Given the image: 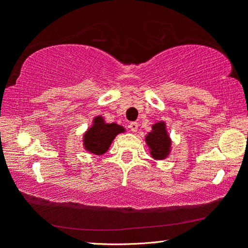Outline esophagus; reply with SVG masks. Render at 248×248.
Returning a JSON list of instances; mask_svg holds the SVG:
<instances>
[{"label": "esophagus", "mask_w": 248, "mask_h": 248, "mask_svg": "<svg viewBox=\"0 0 248 248\" xmlns=\"http://www.w3.org/2000/svg\"><path fill=\"white\" fill-rule=\"evenodd\" d=\"M138 127H139V124L138 123H130V124H129V128H130V130H131L132 132H137L138 131Z\"/></svg>", "instance_id": "obj_1"}]
</instances>
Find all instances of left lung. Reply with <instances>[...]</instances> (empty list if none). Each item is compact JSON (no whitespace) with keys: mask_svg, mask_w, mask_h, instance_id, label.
Segmentation results:
<instances>
[{"mask_svg":"<svg viewBox=\"0 0 248 248\" xmlns=\"http://www.w3.org/2000/svg\"><path fill=\"white\" fill-rule=\"evenodd\" d=\"M145 142L150 148V153L155 159H164L170 151V139L166 131L165 123L159 121L148 133Z\"/></svg>","mask_w":248,"mask_h":248,"instance_id":"8db88e82","label":"left lung"}]
</instances>
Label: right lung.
Masks as SVG:
<instances>
[{
    "label": "right lung",
    "mask_w": 248,
    "mask_h": 248,
    "mask_svg": "<svg viewBox=\"0 0 248 248\" xmlns=\"http://www.w3.org/2000/svg\"><path fill=\"white\" fill-rule=\"evenodd\" d=\"M124 129L117 124H106L102 116L95 117L93 125L84 134V148L89 152L102 155L107 152L112 140Z\"/></svg>",
    "instance_id": "obj_1"
}]
</instances>
